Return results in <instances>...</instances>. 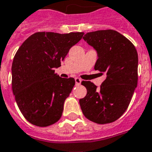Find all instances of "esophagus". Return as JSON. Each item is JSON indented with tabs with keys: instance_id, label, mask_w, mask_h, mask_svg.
<instances>
[{
	"instance_id": "34e87169",
	"label": "esophagus",
	"mask_w": 152,
	"mask_h": 152,
	"mask_svg": "<svg viewBox=\"0 0 152 152\" xmlns=\"http://www.w3.org/2000/svg\"><path fill=\"white\" fill-rule=\"evenodd\" d=\"M75 81H76V85H80L81 84V82H82V80L81 79H80V78H75Z\"/></svg>"
}]
</instances>
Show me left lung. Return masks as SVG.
<instances>
[{
	"label": "left lung",
	"instance_id": "obj_1",
	"mask_svg": "<svg viewBox=\"0 0 152 152\" xmlns=\"http://www.w3.org/2000/svg\"><path fill=\"white\" fill-rule=\"evenodd\" d=\"M83 39L96 50L98 60L94 69L105 74L100 88L83 81L87 94L80 99L86 118L97 124L113 122L129 106L138 83V53L134 45L113 30L87 33Z\"/></svg>",
	"mask_w": 152,
	"mask_h": 152
}]
</instances>
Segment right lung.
I'll list each match as a JSON object with an SVG mask.
<instances>
[{"instance_id": "1", "label": "right lung", "mask_w": 152, "mask_h": 152, "mask_svg": "<svg viewBox=\"0 0 152 152\" xmlns=\"http://www.w3.org/2000/svg\"><path fill=\"white\" fill-rule=\"evenodd\" d=\"M84 33L37 32L21 45L12 63V90L24 118L39 127L60 119L66 99L75 85L73 78L55 74L69 49Z\"/></svg>"}]
</instances>
